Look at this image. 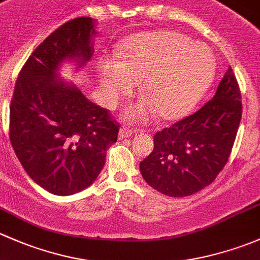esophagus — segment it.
<instances>
[{
  "mask_svg": "<svg viewBox=\"0 0 260 260\" xmlns=\"http://www.w3.org/2000/svg\"><path fill=\"white\" fill-rule=\"evenodd\" d=\"M134 133H135L134 130L127 129V127H121V129H120V131H119V139H120V140H122V139L130 138V136L134 135Z\"/></svg>",
  "mask_w": 260,
  "mask_h": 260,
  "instance_id": "obj_1",
  "label": "esophagus"
}]
</instances>
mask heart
I'll return each instance as SVG.
<instances>
[{
    "mask_svg": "<svg viewBox=\"0 0 260 260\" xmlns=\"http://www.w3.org/2000/svg\"><path fill=\"white\" fill-rule=\"evenodd\" d=\"M119 63L100 66V82L114 101L133 89L130 77L143 80L146 100L126 110L133 121H145L152 112L165 121L181 119L192 110L211 84L215 60L205 45L175 31H150L125 40L117 49Z\"/></svg>",
    "mask_w": 260,
    "mask_h": 260,
    "instance_id": "heart-1",
    "label": "heart"
}]
</instances>
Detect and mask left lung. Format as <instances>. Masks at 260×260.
<instances>
[{"label":"left lung","mask_w":260,"mask_h":260,"mask_svg":"<svg viewBox=\"0 0 260 260\" xmlns=\"http://www.w3.org/2000/svg\"><path fill=\"white\" fill-rule=\"evenodd\" d=\"M242 95L232 68L215 95L190 116L154 136V150L140 162L151 188L180 198L210 185L225 167L242 119Z\"/></svg>","instance_id":"obj_1"}]
</instances>
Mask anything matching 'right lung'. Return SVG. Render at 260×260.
<instances>
[{
  "label": "right lung",
  "instance_id": "add662e5",
  "mask_svg": "<svg viewBox=\"0 0 260 260\" xmlns=\"http://www.w3.org/2000/svg\"><path fill=\"white\" fill-rule=\"evenodd\" d=\"M95 20L61 25L20 71L10 105V140L28 176L55 195L90 186L105 165L119 126L106 109L58 76L63 61L82 68L93 53Z\"/></svg>",
  "mask_w": 260,
  "mask_h": 260
}]
</instances>
